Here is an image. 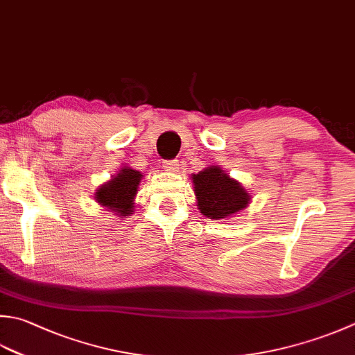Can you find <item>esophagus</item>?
Instances as JSON below:
<instances>
[{
	"mask_svg": "<svg viewBox=\"0 0 355 355\" xmlns=\"http://www.w3.org/2000/svg\"><path fill=\"white\" fill-rule=\"evenodd\" d=\"M163 168H164V171L177 172L180 169L178 159H166V162H163Z\"/></svg>",
	"mask_w": 355,
	"mask_h": 355,
	"instance_id": "obj_1",
	"label": "esophagus"
}]
</instances>
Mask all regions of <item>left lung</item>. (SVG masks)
<instances>
[{"label":"left lung","instance_id":"obj_1","mask_svg":"<svg viewBox=\"0 0 355 355\" xmlns=\"http://www.w3.org/2000/svg\"><path fill=\"white\" fill-rule=\"evenodd\" d=\"M192 183L198 209L207 218H226L245 209L251 201L245 187L218 166L193 173Z\"/></svg>","mask_w":355,"mask_h":355}]
</instances>
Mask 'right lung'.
Segmentation results:
<instances>
[{
  "instance_id": "add662e5",
  "label": "right lung",
  "mask_w": 355,
  "mask_h": 355,
  "mask_svg": "<svg viewBox=\"0 0 355 355\" xmlns=\"http://www.w3.org/2000/svg\"><path fill=\"white\" fill-rule=\"evenodd\" d=\"M141 177L138 171L124 166L114 178L98 187V191L95 192V200L116 215L129 217L134 212V198Z\"/></svg>"
}]
</instances>
